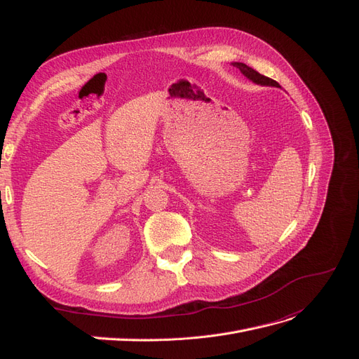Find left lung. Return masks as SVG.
Returning <instances> with one entry per match:
<instances>
[{"mask_svg": "<svg viewBox=\"0 0 359 359\" xmlns=\"http://www.w3.org/2000/svg\"><path fill=\"white\" fill-rule=\"evenodd\" d=\"M234 67H237L240 73L245 76L246 79H249L250 82L257 83V85H261V86H274V88H280V85L276 82V80L270 79V77H265L262 74H259L258 72L253 70V68H250L249 65L243 64V62H233Z\"/></svg>", "mask_w": 359, "mask_h": 359, "instance_id": "8db88e82", "label": "left lung"}]
</instances>
